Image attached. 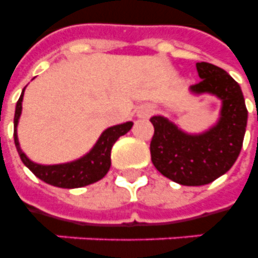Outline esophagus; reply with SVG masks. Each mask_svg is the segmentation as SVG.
<instances>
[{"mask_svg": "<svg viewBox=\"0 0 258 258\" xmlns=\"http://www.w3.org/2000/svg\"><path fill=\"white\" fill-rule=\"evenodd\" d=\"M153 113V108L150 105H145L138 109V116L139 117H149Z\"/></svg>", "mask_w": 258, "mask_h": 258, "instance_id": "obj_1", "label": "esophagus"}]
</instances>
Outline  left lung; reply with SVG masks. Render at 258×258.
<instances>
[{"label": "left lung", "instance_id": "8db88e82", "mask_svg": "<svg viewBox=\"0 0 258 258\" xmlns=\"http://www.w3.org/2000/svg\"><path fill=\"white\" fill-rule=\"evenodd\" d=\"M201 82L192 84L196 93H213L222 100L221 117L213 128L201 135L180 131L163 116H153L154 135L150 143L151 161L166 178L183 186H202L224 175L240 155L248 109L238 83L217 66L197 62Z\"/></svg>", "mask_w": 258, "mask_h": 258}]
</instances>
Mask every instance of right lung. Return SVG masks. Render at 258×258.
<instances>
[{
    "label": "right lung",
    "instance_id": "add662e5",
    "mask_svg": "<svg viewBox=\"0 0 258 258\" xmlns=\"http://www.w3.org/2000/svg\"><path fill=\"white\" fill-rule=\"evenodd\" d=\"M24 91H25V88H24ZM24 91L18 99L17 105H16V113H14V143H16L18 155L21 158L22 163L37 178H40L46 183L52 184V186H57V187H83V186L100 180L111 167V149H112L113 143L121 135L128 133L133 127V121H127L123 124L113 125V127L105 130L104 133L101 134V137L99 138L96 145L93 146V149L78 161L64 163V165H37V163H34L26 158L25 154L22 153L21 149H20V143H18L17 124L18 117L21 115Z\"/></svg>",
    "mask_w": 258,
    "mask_h": 258
}]
</instances>
